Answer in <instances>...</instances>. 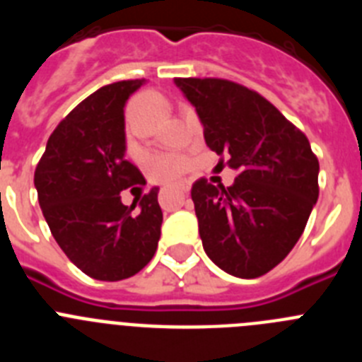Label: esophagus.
I'll list each match as a JSON object with an SVG mask.
<instances>
[{
	"mask_svg": "<svg viewBox=\"0 0 362 362\" xmlns=\"http://www.w3.org/2000/svg\"><path fill=\"white\" fill-rule=\"evenodd\" d=\"M177 190L181 192V194H187V192L190 190V187H188V185H179V187H177Z\"/></svg>",
	"mask_w": 362,
	"mask_h": 362,
	"instance_id": "34e87169",
	"label": "esophagus"
}]
</instances>
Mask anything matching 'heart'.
<instances>
[{
  "label": "heart",
  "instance_id": "heart-1",
  "mask_svg": "<svg viewBox=\"0 0 362 362\" xmlns=\"http://www.w3.org/2000/svg\"><path fill=\"white\" fill-rule=\"evenodd\" d=\"M145 98H153V95H145ZM145 163L150 177L159 183L175 181L187 170V158L181 153H152Z\"/></svg>",
  "mask_w": 362,
  "mask_h": 362
}]
</instances>
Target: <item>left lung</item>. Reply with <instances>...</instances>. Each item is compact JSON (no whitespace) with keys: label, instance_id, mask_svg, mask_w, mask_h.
Here are the masks:
<instances>
[{"label":"left lung","instance_id":"left-lung-1","mask_svg":"<svg viewBox=\"0 0 362 362\" xmlns=\"http://www.w3.org/2000/svg\"><path fill=\"white\" fill-rule=\"evenodd\" d=\"M174 81L196 107L209 148L238 172L232 187L206 177L192 185L204 252L230 276H264L305 232L319 197L317 156L308 137L248 86L221 78Z\"/></svg>","mask_w":362,"mask_h":362}]
</instances>
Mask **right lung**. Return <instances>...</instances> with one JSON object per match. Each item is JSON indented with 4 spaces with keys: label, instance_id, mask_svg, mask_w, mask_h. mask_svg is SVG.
I'll list each match as a JSON object with an SVG mask.
<instances>
[{
    "label": "right lung",
    "instance_id": "right-lung-1",
    "mask_svg": "<svg viewBox=\"0 0 362 362\" xmlns=\"http://www.w3.org/2000/svg\"><path fill=\"white\" fill-rule=\"evenodd\" d=\"M143 81L112 83L83 99L57 124L34 172L54 239L83 274L98 281L136 276L161 238L158 190L139 197L136 211L119 196L124 188L146 185L124 159L123 107Z\"/></svg>",
    "mask_w": 362,
    "mask_h": 362
}]
</instances>
